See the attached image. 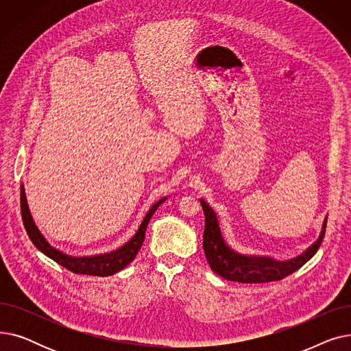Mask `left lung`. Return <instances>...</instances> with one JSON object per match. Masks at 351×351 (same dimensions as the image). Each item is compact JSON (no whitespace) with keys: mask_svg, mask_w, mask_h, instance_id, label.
Returning a JSON list of instances; mask_svg holds the SVG:
<instances>
[{"mask_svg":"<svg viewBox=\"0 0 351 351\" xmlns=\"http://www.w3.org/2000/svg\"><path fill=\"white\" fill-rule=\"evenodd\" d=\"M202 208L205 212V232H204V250L210 269L222 276L226 280L239 283H267L282 280L293 271L299 270L306 262H308L319 250L327 226V217L322 228V233L317 241L313 243L304 253L290 261H274L271 257L243 256L234 252L220 230L217 216L215 210L200 199Z\"/></svg>","mask_w":351,"mask_h":351,"instance_id":"8db88e82","label":"left lung"}]
</instances>
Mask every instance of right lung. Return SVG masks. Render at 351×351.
Masks as SVG:
<instances>
[{
  "label": "right lung",
  "instance_id": "obj_1",
  "mask_svg": "<svg viewBox=\"0 0 351 351\" xmlns=\"http://www.w3.org/2000/svg\"><path fill=\"white\" fill-rule=\"evenodd\" d=\"M165 199L166 197L156 202V204L149 209V212L146 213L143 222L141 223L135 236L128 243H125L122 247H119L118 250L110 252V253L98 254V256H86V257L68 256V254L60 252L58 249L52 247L45 241V237L41 234L38 228H36L35 223H34L32 216H31L29 209H28L25 191H24L23 185H21V213H23L25 230H27L29 239L32 241V243L36 247H38L44 254L51 257L53 262H57L58 265L64 266L65 269H68L73 273L89 274V276H102V278H104V276L115 274L117 271L122 270L123 267H126L129 263H131L135 259L136 253L139 252V249L143 243L147 223H149L152 215L155 213V210L158 209V206L162 204V202H165Z\"/></svg>",
  "mask_w": 351,
  "mask_h": 351
}]
</instances>
